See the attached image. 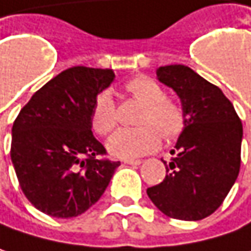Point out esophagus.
Returning a JSON list of instances; mask_svg holds the SVG:
<instances>
[{"mask_svg":"<svg viewBox=\"0 0 251 251\" xmlns=\"http://www.w3.org/2000/svg\"><path fill=\"white\" fill-rule=\"evenodd\" d=\"M124 162H125V164H129V165H139L142 161H141V159H132V158H126V159H124Z\"/></svg>","mask_w":251,"mask_h":251,"instance_id":"34e87169","label":"esophagus"}]
</instances>
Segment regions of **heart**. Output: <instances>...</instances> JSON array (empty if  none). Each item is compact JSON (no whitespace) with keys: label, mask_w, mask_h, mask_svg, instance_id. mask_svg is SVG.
<instances>
[{"label":"heart","mask_w":251,"mask_h":251,"mask_svg":"<svg viewBox=\"0 0 251 251\" xmlns=\"http://www.w3.org/2000/svg\"><path fill=\"white\" fill-rule=\"evenodd\" d=\"M126 92L144 104L136 124L115 132L107 149L112 155L129 158L153 152L161 145V135L171 141L185 126V112L178 102L167 98L164 87L148 76H136L126 83ZM90 124L96 133L107 135L118 125L116 104L109 92L98 95L90 110Z\"/></svg>","instance_id":"heart-1"}]
</instances>
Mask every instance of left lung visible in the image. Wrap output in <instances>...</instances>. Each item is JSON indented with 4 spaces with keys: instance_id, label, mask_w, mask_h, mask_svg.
Returning a JSON list of instances; mask_svg holds the SVG:
<instances>
[{
    "instance_id": "1",
    "label": "left lung",
    "mask_w": 251,
    "mask_h": 251,
    "mask_svg": "<svg viewBox=\"0 0 251 251\" xmlns=\"http://www.w3.org/2000/svg\"><path fill=\"white\" fill-rule=\"evenodd\" d=\"M158 80L172 87L185 112V126L164 181L147 190L165 216L197 221L211 216L239 176L243 125L224 93L187 66L156 70Z\"/></svg>"
}]
</instances>
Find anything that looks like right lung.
I'll return each mask as SVG.
<instances>
[{"label":"right lung","mask_w":251,"mask_h":251,"mask_svg":"<svg viewBox=\"0 0 251 251\" xmlns=\"http://www.w3.org/2000/svg\"><path fill=\"white\" fill-rule=\"evenodd\" d=\"M110 69L70 67L46 83L12 125L11 161L27 200L44 214H83L104 193L121 162L93 136L92 104L110 86Z\"/></svg>","instance_id":"1"}]
</instances>
